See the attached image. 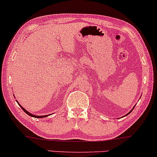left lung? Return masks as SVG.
I'll list each match as a JSON object with an SVG mask.
<instances>
[{
	"instance_id": "1",
	"label": "left lung",
	"mask_w": 157,
	"mask_h": 157,
	"mask_svg": "<svg viewBox=\"0 0 157 157\" xmlns=\"http://www.w3.org/2000/svg\"><path fill=\"white\" fill-rule=\"evenodd\" d=\"M134 109V108H133V109H132V110H131V111H129V112H128V113H126V115H125V116H127V115H128V114H129V113H131V112H132V111H133V109Z\"/></svg>"
}]
</instances>
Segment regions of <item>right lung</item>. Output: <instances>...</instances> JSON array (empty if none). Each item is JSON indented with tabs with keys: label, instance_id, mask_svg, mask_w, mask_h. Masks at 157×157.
Segmentation results:
<instances>
[{
	"label": "right lung",
	"instance_id": "right-lung-1",
	"mask_svg": "<svg viewBox=\"0 0 157 157\" xmlns=\"http://www.w3.org/2000/svg\"><path fill=\"white\" fill-rule=\"evenodd\" d=\"M17 101V103H18V104L19 106H20L21 107V109H23V111H24L25 113H26L28 115L30 116V117H34V118H40H40H45V117H48V115H44V116H36V115H34V114H33V113H30L29 111H28L26 110V109H25L24 108H23V107H22V106H21V105L18 102V101ZM49 115H51V114H49Z\"/></svg>",
	"mask_w": 157,
	"mask_h": 157
}]
</instances>
